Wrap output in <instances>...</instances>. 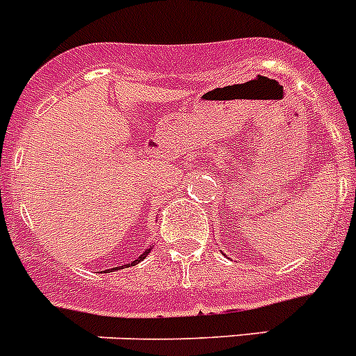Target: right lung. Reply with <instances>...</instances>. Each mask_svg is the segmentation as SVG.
I'll list each match as a JSON object with an SVG mask.
<instances>
[{
  "mask_svg": "<svg viewBox=\"0 0 356 356\" xmlns=\"http://www.w3.org/2000/svg\"><path fill=\"white\" fill-rule=\"evenodd\" d=\"M149 251H151V248H149V250H146V251H144V253L140 254V257H139V259H137V260H134V262H131V264H127V267H128V266H135V264H139L140 260H144V259H146V254L149 253ZM118 269H122V266H119V267H114V269H110V271H118Z\"/></svg>",
  "mask_w": 356,
  "mask_h": 356,
  "instance_id": "obj_1",
  "label": "right lung"
}]
</instances>
